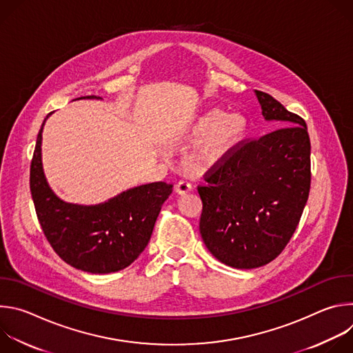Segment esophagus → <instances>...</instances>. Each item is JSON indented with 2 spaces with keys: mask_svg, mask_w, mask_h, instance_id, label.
Returning a JSON list of instances; mask_svg holds the SVG:
<instances>
[{
  "mask_svg": "<svg viewBox=\"0 0 353 353\" xmlns=\"http://www.w3.org/2000/svg\"><path fill=\"white\" fill-rule=\"evenodd\" d=\"M174 190H176V192H177V194L184 195V194H187V192H190V191L192 190V185H191L188 181L181 180V181H179V183L176 184Z\"/></svg>",
  "mask_w": 353,
  "mask_h": 353,
  "instance_id": "34e87169",
  "label": "esophagus"
}]
</instances>
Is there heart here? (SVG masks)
<instances>
[{"mask_svg":"<svg viewBox=\"0 0 353 353\" xmlns=\"http://www.w3.org/2000/svg\"><path fill=\"white\" fill-rule=\"evenodd\" d=\"M245 132L247 120L241 114H226L219 109L201 114L187 131L190 141L203 138L192 152L194 165L203 170L216 168L233 152Z\"/></svg>","mask_w":353,"mask_h":353,"instance_id":"obj_1","label":"heart"}]
</instances>
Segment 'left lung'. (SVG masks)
<instances>
[{
  "mask_svg": "<svg viewBox=\"0 0 353 353\" xmlns=\"http://www.w3.org/2000/svg\"><path fill=\"white\" fill-rule=\"evenodd\" d=\"M267 121L283 125L241 141L199 185V233L221 263L251 270L275 260L293 236L310 192V138L305 120L254 90Z\"/></svg>",
  "mask_w": 353,
  "mask_h": 353,
  "instance_id": "8db88e82",
  "label": "left lung"
}]
</instances>
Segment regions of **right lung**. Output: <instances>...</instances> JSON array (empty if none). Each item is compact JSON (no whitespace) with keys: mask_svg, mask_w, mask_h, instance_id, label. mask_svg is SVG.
<instances>
[{"mask_svg":"<svg viewBox=\"0 0 353 353\" xmlns=\"http://www.w3.org/2000/svg\"><path fill=\"white\" fill-rule=\"evenodd\" d=\"M47 117L30 165V192L44 236L60 259L77 270L110 274L127 268L148 245L173 184H142L96 205L65 203L50 188L43 172L41 132Z\"/></svg>","mask_w":353,"mask_h":353,"instance_id":"obj_1","label":"right lung"}]
</instances>
